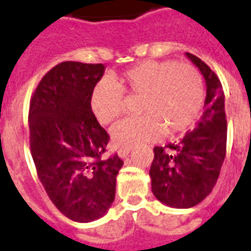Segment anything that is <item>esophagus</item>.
Returning a JSON list of instances; mask_svg holds the SVG:
<instances>
[{"instance_id": "34e87169", "label": "esophagus", "mask_w": 251, "mask_h": 251, "mask_svg": "<svg viewBox=\"0 0 251 251\" xmlns=\"http://www.w3.org/2000/svg\"><path fill=\"white\" fill-rule=\"evenodd\" d=\"M130 153V146H121L118 148V155L121 158H126L127 155Z\"/></svg>"}]
</instances>
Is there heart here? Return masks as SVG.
Listing matches in <instances>:
<instances>
[{
  "instance_id": "b5f03b06",
  "label": "heart",
  "mask_w": 251,
  "mask_h": 251,
  "mask_svg": "<svg viewBox=\"0 0 251 251\" xmlns=\"http://www.w3.org/2000/svg\"><path fill=\"white\" fill-rule=\"evenodd\" d=\"M125 93L140 97L144 113L122 121L113 129L117 146L154 141L163 133L183 134L196 125L205 106L201 74L189 64L176 61H145L118 75V85L101 81L93 89L90 106L100 124L110 125L126 110Z\"/></svg>"
}]
</instances>
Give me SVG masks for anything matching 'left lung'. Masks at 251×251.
<instances>
[{
  "mask_svg": "<svg viewBox=\"0 0 251 251\" xmlns=\"http://www.w3.org/2000/svg\"><path fill=\"white\" fill-rule=\"evenodd\" d=\"M187 58L206 81L202 120L178 144L154 148L150 166L151 190L162 203L177 209L198 205L213 190L226 157L227 121L225 94L217 74L192 53Z\"/></svg>",
  "mask_w": 251,
  "mask_h": 251,
  "instance_id": "1",
  "label": "left lung"
}]
</instances>
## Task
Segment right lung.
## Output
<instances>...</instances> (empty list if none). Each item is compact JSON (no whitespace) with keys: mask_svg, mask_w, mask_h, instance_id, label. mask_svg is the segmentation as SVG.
Listing matches in <instances>:
<instances>
[{"mask_svg":"<svg viewBox=\"0 0 251 251\" xmlns=\"http://www.w3.org/2000/svg\"><path fill=\"white\" fill-rule=\"evenodd\" d=\"M102 64L66 61L42 77L29 105L30 153L50 201L65 217L90 222L102 217L116 197L118 154L109 158L110 137L90 106Z\"/></svg>","mask_w":251,"mask_h":251,"instance_id":"add662e5","label":"right lung"}]
</instances>
